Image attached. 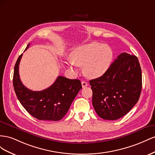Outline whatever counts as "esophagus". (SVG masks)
I'll return each instance as SVG.
<instances>
[{"label": "esophagus", "instance_id": "34e87169", "mask_svg": "<svg viewBox=\"0 0 155 155\" xmlns=\"http://www.w3.org/2000/svg\"><path fill=\"white\" fill-rule=\"evenodd\" d=\"M82 87H85L86 86H87V83L85 81H82Z\"/></svg>", "mask_w": 155, "mask_h": 155}]
</instances>
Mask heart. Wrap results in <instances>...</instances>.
I'll use <instances>...</instances> for the list:
<instances>
[{"label":"heart","mask_w":155,"mask_h":155,"mask_svg":"<svg viewBox=\"0 0 155 155\" xmlns=\"http://www.w3.org/2000/svg\"><path fill=\"white\" fill-rule=\"evenodd\" d=\"M69 65L74 71L76 65L83 66V73L90 78L102 76L112 59V51L108 45L92 41L77 47L71 52Z\"/></svg>","instance_id":"b5f03b06"}]
</instances>
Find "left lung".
<instances>
[{
  "mask_svg": "<svg viewBox=\"0 0 155 155\" xmlns=\"http://www.w3.org/2000/svg\"><path fill=\"white\" fill-rule=\"evenodd\" d=\"M92 104L98 116L107 120L124 116L140 98L142 77L138 59L123 52L99 78L90 81Z\"/></svg>",
  "mask_w": 155,
  "mask_h": 155,
  "instance_id": "8db88e82",
  "label": "left lung"
}]
</instances>
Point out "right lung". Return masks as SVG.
Segmentation results:
<instances>
[{
    "label": "right lung",
    "instance_id": "obj_1",
    "mask_svg": "<svg viewBox=\"0 0 155 155\" xmlns=\"http://www.w3.org/2000/svg\"><path fill=\"white\" fill-rule=\"evenodd\" d=\"M30 43L26 47L27 49ZM23 54L17 59L14 68L13 84L17 99L31 116L39 120L56 121L67 114L78 91L82 89L78 79H69L58 76L52 85L47 89L32 91L21 82L19 65Z\"/></svg>",
    "mask_w": 155,
    "mask_h": 155
}]
</instances>
